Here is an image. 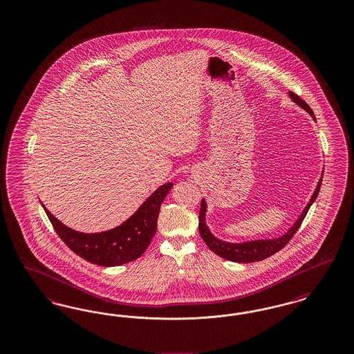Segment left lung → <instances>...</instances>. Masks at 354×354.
I'll return each mask as SVG.
<instances>
[{
    "label": "left lung",
    "mask_w": 354,
    "mask_h": 354,
    "mask_svg": "<svg viewBox=\"0 0 354 354\" xmlns=\"http://www.w3.org/2000/svg\"><path fill=\"white\" fill-rule=\"evenodd\" d=\"M290 100L297 103L300 107H303L305 111H308L310 114V117L316 120L315 114L312 111V109L308 106V103L305 102L296 94H293L292 91L288 93ZM324 175V172H322ZM322 175H321L320 180L317 183V187L310 198L309 203L306 204V207L304 208L301 215L299 216V219L295 221V224L286 231V234L280 237H274V239H264V240H252V241H244V243H228V241H223L218 239L216 236L212 235V232L209 231L207 223H205V214H207V203L203 199L202 205H201V214H199V234L203 237V240L205 241V244L208 245V248L212 252L216 253L220 257L230 260V261H235V263H253V261H260L264 260L267 257L272 256L273 253L279 252L283 247H286L289 243V240L293 237V235L297 232V230L300 228L304 218L306 216L310 205L315 203L319 196L320 192L321 182H322Z\"/></svg>",
    "instance_id": "8db88e82"
}]
</instances>
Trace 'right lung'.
Instances as JSON below:
<instances>
[{
  "instance_id": "right-lung-1",
  "label": "right lung",
  "mask_w": 354,
  "mask_h": 354,
  "mask_svg": "<svg viewBox=\"0 0 354 354\" xmlns=\"http://www.w3.org/2000/svg\"><path fill=\"white\" fill-rule=\"evenodd\" d=\"M172 183L160 185L134 214L120 225L97 234L74 231L51 215L42 204L55 232L68 248L86 261L102 267H117L140 257L156 232L160 205Z\"/></svg>"
}]
</instances>
